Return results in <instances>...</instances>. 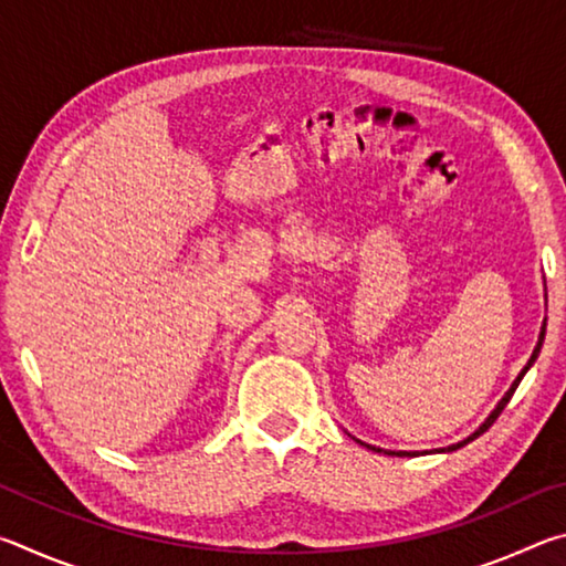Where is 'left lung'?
<instances>
[{
	"instance_id": "1",
	"label": "left lung",
	"mask_w": 566,
	"mask_h": 566,
	"mask_svg": "<svg viewBox=\"0 0 566 566\" xmlns=\"http://www.w3.org/2000/svg\"><path fill=\"white\" fill-rule=\"evenodd\" d=\"M544 334H547V319H544V324H542V329H539V339H536V347H534V352H532V357H530V361H526V364H524V369L520 371V375H516V379L512 381V387L504 391V397H502L500 401H496V407H494V409L490 411V417H486V419L482 421V424H479V429H474V432H472V434H469L467 439H462V442H457V444H449V447H444V449H439V452H457V449H459V447H464V444H469V442H472V439H476L479 434H484V432H486V429H490V427L494 424V419L502 415V409L506 407V401H510V399H512V395H514V389H516V387H520V381H522V377L526 375V371H530V367H532V364L536 361V357H539V352H542V344H544ZM354 442H359L361 447H367V449H371V452H385V454H391V457H415V454H417V452H397V449H381V447H375V444H367V442H361V439H357V437H354Z\"/></svg>"
}]
</instances>
